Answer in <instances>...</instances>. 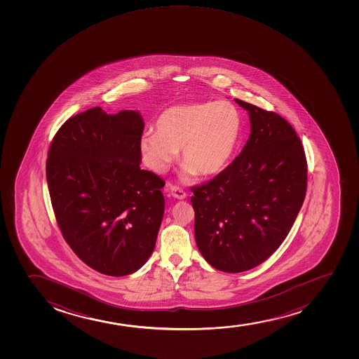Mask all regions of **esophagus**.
<instances>
[{"instance_id":"34e87169","label":"esophagus","mask_w":359,"mask_h":359,"mask_svg":"<svg viewBox=\"0 0 359 359\" xmlns=\"http://www.w3.org/2000/svg\"><path fill=\"white\" fill-rule=\"evenodd\" d=\"M171 195H172L173 198H178V200H183V198H187V193L184 190L180 188V187L173 186L171 188Z\"/></svg>"}]
</instances>
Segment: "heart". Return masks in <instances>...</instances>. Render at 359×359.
Masks as SVG:
<instances>
[{"label":"heart","mask_w":359,"mask_h":359,"mask_svg":"<svg viewBox=\"0 0 359 359\" xmlns=\"http://www.w3.org/2000/svg\"><path fill=\"white\" fill-rule=\"evenodd\" d=\"M239 134L241 116L233 104L193 102L165 109L156 120V130L141 135L139 147L153 172H166L182 149L186 180L194 173L212 177L230 164Z\"/></svg>","instance_id":"obj_1"}]
</instances>
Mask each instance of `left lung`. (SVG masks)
<instances>
[{"label":"left lung","mask_w":359,"mask_h":359,"mask_svg":"<svg viewBox=\"0 0 359 359\" xmlns=\"http://www.w3.org/2000/svg\"><path fill=\"white\" fill-rule=\"evenodd\" d=\"M250 117L242 152L213 180L191 187L195 241L218 271H249L267 260L299 213L308 165L299 136L276 112L235 99Z\"/></svg>","instance_id":"left-lung-1"}]
</instances>
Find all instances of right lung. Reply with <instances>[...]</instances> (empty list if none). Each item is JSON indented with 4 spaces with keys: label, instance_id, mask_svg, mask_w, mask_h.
<instances>
[{
    "label": "right lung",
    "instance_id": "right-lung-1",
    "mask_svg": "<svg viewBox=\"0 0 359 359\" xmlns=\"http://www.w3.org/2000/svg\"><path fill=\"white\" fill-rule=\"evenodd\" d=\"M144 128L137 111L92 107L62 124L48 152L46 182L63 238L105 276L136 272L156 247L165 182L140 169Z\"/></svg>",
    "mask_w": 359,
    "mask_h": 359
}]
</instances>
